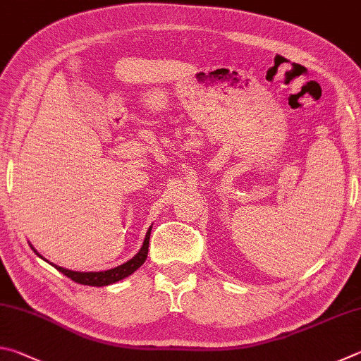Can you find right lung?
Listing matches in <instances>:
<instances>
[{
  "mask_svg": "<svg viewBox=\"0 0 361 361\" xmlns=\"http://www.w3.org/2000/svg\"><path fill=\"white\" fill-rule=\"evenodd\" d=\"M151 228L152 226H149L148 232H146L145 235V240H143V245L142 248L138 250V253L133 256L132 259L126 261L124 264H121L118 267H113V269H108V271H100V272H79V271H70V269H65L62 266H57L54 264V262H49V264H52L54 267L57 269L59 272H62L63 276H66L68 279H71L73 282L76 283H81V285H89V286H106V285H111V283H116L119 282V280L126 279L132 276L133 272L137 271V269L143 264V262L146 261V258H148V247H149V234H151ZM33 248V245H30ZM33 252L39 256L41 259H44L42 256L36 252V250L33 248Z\"/></svg>",
  "mask_w": 361,
  "mask_h": 361,
  "instance_id": "right-lung-1",
  "label": "right lung"
}]
</instances>
